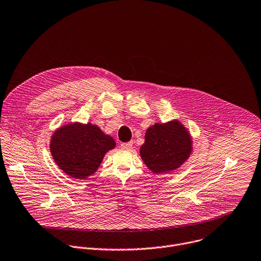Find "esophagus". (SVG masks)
<instances>
[{"label": "esophagus", "instance_id": "1", "mask_svg": "<svg viewBox=\"0 0 261 261\" xmlns=\"http://www.w3.org/2000/svg\"><path fill=\"white\" fill-rule=\"evenodd\" d=\"M120 146L122 149H130L133 147V142H126V143H121Z\"/></svg>", "mask_w": 261, "mask_h": 261}]
</instances>
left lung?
I'll return each mask as SVG.
<instances>
[{
    "label": "left lung",
    "mask_w": 261,
    "mask_h": 261,
    "mask_svg": "<svg viewBox=\"0 0 261 261\" xmlns=\"http://www.w3.org/2000/svg\"><path fill=\"white\" fill-rule=\"evenodd\" d=\"M191 149L192 141L189 133L178 121H172L154 124L147 129L140 154L152 172L163 173L182 165Z\"/></svg>",
    "instance_id": "obj_1"
}]
</instances>
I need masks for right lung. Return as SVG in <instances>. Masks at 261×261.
I'll list each match as a JSON object with an SVG mask.
<instances>
[{
	"mask_svg": "<svg viewBox=\"0 0 261 261\" xmlns=\"http://www.w3.org/2000/svg\"><path fill=\"white\" fill-rule=\"evenodd\" d=\"M115 141L93 124H69L58 129L50 140V152L67 175L76 179L90 176L100 166Z\"/></svg>",
	"mask_w": 261,
	"mask_h": 261,
	"instance_id": "right-lung-1",
	"label": "right lung"
}]
</instances>
